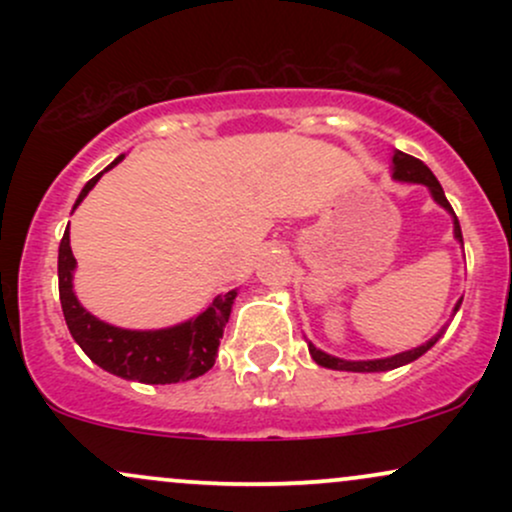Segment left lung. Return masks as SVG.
I'll list each match as a JSON object with an SVG mask.
<instances>
[{
  "label": "left lung",
  "mask_w": 512,
  "mask_h": 512,
  "mask_svg": "<svg viewBox=\"0 0 512 512\" xmlns=\"http://www.w3.org/2000/svg\"><path fill=\"white\" fill-rule=\"evenodd\" d=\"M392 170H395V178L397 180H404V182H421V185H426L428 190H431V195L440 207H445L452 214V219H455V238L462 243V228H460V221H457L455 211H452L448 197H445L443 187H440V182L436 180V175L431 173V168L426 166L424 161H419V158L404 154V151H395V156H392ZM462 301H457L455 305V313L457 308H460ZM443 334V332H440ZM440 334L431 339V342H426L424 346H419V349H411V351H404V354H397V356H390V358H378V361H344V358H334L330 354H325V351L315 349L313 344H308L310 349V356L315 358L317 366H325V368H332V370H354V373H380V370H392V368H399L404 366V363H411L416 361L419 356H424L428 349H431L433 344L438 342Z\"/></svg>",
  "instance_id": "8db88e82"
}]
</instances>
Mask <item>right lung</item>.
<instances>
[{"mask_svg": "<svg viewBox=\"0 0 512 512\" xmlns=\"http://www.w3.org/2000/svg\"><path fill=\"white\" fill-rule=\"evenodd\" d=\"M120 161L122 156H117L105 170L117 166ZM103 173H98L96 178L86 182L74 209L91 192V187L101 180ZM74 267L76 260L72 248H69L67 226L60 243V257H57L62 313L74 342L84 349V354L96 366H101L113 375H120L125 380H137V383L146 385L185 383V380L199 378V375H204L214 366L223 327H226L228 315H231L236 291H228L214 298V303L202 315H197L190 322H182L178 327L156 332L120 330V327L101 322L98 317H93L88 310L81 308V303L76 301L72 291Z\"/></svg>", "mask_w": 512, "mask_h": 512, "instance_id": "obj_1", "label": "right lung"}]
</instances>
